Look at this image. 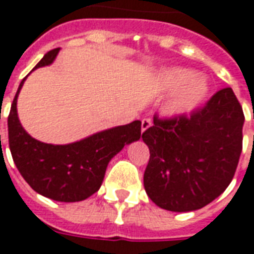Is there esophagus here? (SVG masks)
I'll return each mask as SVG.
<instances>
[{"label":"esophagus","instance_id":"34e87169","mask_svg":"<svg viewBox=\"0 0 254 254\" xmlns=\"http://www.w3.org/2000/svg\"><path fill=\"white\" fill-rule=\"evenodd\" d=\"M152 127V120L151 118H144L141 121V130L142 132H145L146 129H149Z\"/></svg>","mask_w":254,"mask_h":254}]
</instances>
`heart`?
Instances as JSON below:
<instances>
[{"mask_svg":"<svg viewBox=\"0 0 254 254\" xmlns=\"http://www.w3.org/2000/svg\"><path fill=\"white\" fill-rule=\"evenodd\" d=\"M161 86L174 93L164 106V113L171 118L191 117L202 108L211 91V84L206 76H195L192 69L183 67L164 71Z\"/></svg>","mask_w":254,"mask_h":254,"instance_id":"b5f03b06","label":"heart"}]
</instances>
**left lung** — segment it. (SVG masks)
Wrapping results in <instances>:
<instances>
[{
    "label": "left lung",
    "instance_id": "obj_1",
    "mask_svg": "<svg viewBox=\"0 0 254 254\" xmlns=\"http://www.w3.org/2000/svg\"><path fill=\"white\" fill-rule=\"evenodd\" d=\"M244 112L230 87L219 90L189 118L159 120L142 133L149 148L144 172L159 207L187 213L213 202L230 185L242 151Z\"/></svg>",
    "mask_w": 254,
    "mask_h": 254
}]
</instances>
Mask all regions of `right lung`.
<instances>
[{
    "mask_svg": "<svg viewBox=\"0 0 254 254\" xmlns=\"http://www.w3.org/2000/svg\"><path fill=\"white\" fill-rule=\"evenodd\" d=\"M60 48L47 52L35 71L54 63ZM27 76L18 86L7 117L9 148L17 170L37 194L58 202H79L97 192L109 161L125 145L140 140L141 121L94 133L79 141L54 145L28 134L17 114V98Z\"/></svg>",
    "mask_w": 254,
    "mask_h": 254,
    "instance_id": "obj_1",
    "label": "right lung"
}]
</instances>
